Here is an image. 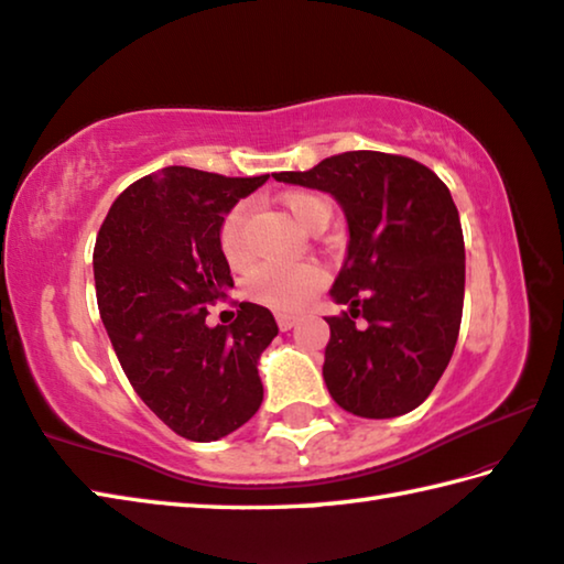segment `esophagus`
<instances>
[{
	"label": "esophagus",
	"instance_id": "34e87169",
	"mask_svg": "<svg viewBox=\"0 0 564 564\" xmlns=\"http://www.w3.org/2000/svg\"><path fill=\"white\" fill-rule=\"evenodd\" d=\"M301 315H293V313H279L275 315V323H279L281 330H291L293 325H299Z\"/></svg>",
	"mask_w": 564,
	"mask_h": 564
}]
</instances>
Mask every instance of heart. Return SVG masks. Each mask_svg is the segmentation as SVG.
<instances>
[{
	"label": "heart",
	"mask_w": 564,
	"mask_h": 564,
	"mask_svg": "<svg viewBox=\"0 0 564 564\" xmlns=\"http://www.w3.org/2000/svg\"><path fill=\"white\" fill-rule=\"evenodd\" d=\"M295 221L305 227L317 212L330 209L327 202L311 192H289L283 197ZM247 204L234 207L221 221L219 243L229 261H241L243 256V229H247ZM325 281V271L315 261H265L247 275V293L256 303L269 305L275 311H299L313 299V293Z\"/></svg>",
	"instance_id": "obj_1"
}]
</instances>
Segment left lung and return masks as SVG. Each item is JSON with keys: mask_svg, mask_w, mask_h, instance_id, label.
I'll use <instances>...</instances> for the list:
<instances>
[{"mask_svg": "<svg viewBox=\"0 0 564 564\" xmlns=\"http://www.w3.org/2000/svg\"><path fill=\"white\" fill-rule=\"evenodd\" d=\"M273 177L327 192L347 221L330 299L350 313L325 317L327 392L365 419L412 412L452 360L464 313L466 251L452 192L422 162L372 150Z\"/></svg>", "mask_w": 564, "mask_h": 564, "instance_id": "8db88e82", "label": "left lung"}]
</instances>
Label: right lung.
Here are the masks:
<instances>
[{
  "label": "right lung",
  "mask_w": 564,
  "mask_h": 564,
  "mask_svg": "<svg viewBox=\"0 0 564 564\" xmlns=\"http://www.w3.org/2000/svg\"><path fill=\"white\" fill-rule=\"evenodd\" d=\"M269 180L165 167L112 202L94 251L98 311L132 389L172 432L217 442L259 412V357L279 335L269 308L239 303L231 325L207 305L234 285L221 221Z\"/></svg>",
  "instance_id": "add662e5"
}]
</instances>
